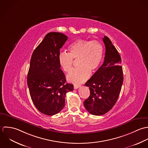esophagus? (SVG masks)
<instances>
[{
  "instance_id": "obj_1",
  "label": "esophagus",
  "mask_w": 148,
  "mask_h": 148,
  "mask_svg": "<svg viewBox=\"0 0 148 148\" xmlns=\"http://www.w3.org/2000/svg\"><path fill=\"white\" fill-rule=\"evenodd\" d=\"M79 87H80V85H74V89H77L78 88H79Z\"/></svg>"
}]
</instances>
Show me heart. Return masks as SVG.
Segmentation results:
<instances>
[{"label":"heart","mask_w":148,"mask_h":148,"mask_svg":"<svg viewBox=\"0 0 148 148\" xmlns=\"http://www.w3.org/2000/svg\"><path fill=\"white\" fill-rule=\"evenodd\" d=\"M69 53H59L58 62L63 70L69 72L73 64V59L78 60L77 68L71 70L67 77V80L74 84H80L86 81L89 74L94 73L100 66L103 57L102 44L97 40L78 39L71 43Z\"/></svg>","instance_id":"obj_1"}]
</instances>
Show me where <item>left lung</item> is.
I'll return each instance as SVG.
<instances>
[{
    "mask_svg": "<svg viewBox=\"0 0 148 148\" xmlns=\"http://www.w3.org/2000/svg\"><path fill=\"white\" fill-rule=\"evenodd\" d=\"M103 42L106 49L104 62L85 84L90 94L84 104L88 112L95 116L103 115L112 109L118 99L123 81L118 51L108 36H104Z\"/></svg>",
    "mask_w": 148,
    "mask_h": 148,
    "instance_id": "left-lung-1",
    "label": "left lung"
}]
</instances>
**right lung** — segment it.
<instances>
[{
	"label": "right lung",
	"instance_id": "obj_1",
	"mask_svg": "<svg viewBox=\"0 0 148 148\" xmlns=\"http://www.w3.org/2000/svg\"><path fill=\"white\" fill-rule=\"evenodd\" d=\"M67 38L62 33H48L34 50L30 60L27 78L30 96L36 108L47 116L62 110L66 94L74 89L73 85L66 84L58 62L60 49Z\"/></svg>",
	"mask_w": 148,
	"mask_h": 148
}]
</instances>
